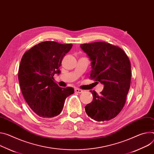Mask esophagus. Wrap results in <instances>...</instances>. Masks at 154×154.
Listing matches in <instances>:
<instances>
[{
	"label": "esophagus",
	"mask_w": 154,
	"mask_h": 154,
	"mask_svg": "<svg viewBox=\"0 0 154 154\" xmlns=\"http://www.w3.org/2000/svg\"><path fill=\"white\" fill-rule=\"evenodd\" d=\"M83 91L82 90L80 89H78V88H75V93H82Z\"/></svg>",
	"instance_id": "esophagus-1"
}]
</instances>
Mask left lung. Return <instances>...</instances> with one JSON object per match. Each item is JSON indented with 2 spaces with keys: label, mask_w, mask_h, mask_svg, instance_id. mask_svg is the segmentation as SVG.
Listing matches in <instances>:
<instances>
[{
  "label": "left lung",
  "mask_w": 154,
  "mask_h": 154,
  "mask_svg": "<svg viewBox=\"0 0 154 154\" xmlns=\"http://www.w3.org/2000/svg\"><path fill=\"white\" fill-rule=\"evenodd\" d=\"M90 58V78L104 85L100 94L90 91L93 101L85 107L88 117L97 122L116 117L123 109L131 83V64L128 57L119 47L106 42L80 45Z\"/></svg>",
  "instance_id": "left-lung-1"
}]
</instances>
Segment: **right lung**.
<instances>
[{
  "label": "right lung",
  "mask_w": 154,
  "mask_h": 154,
  "mask_svg": "<svg viewBox=\"0 0 154 154\" xmlns=\"http://www.w3.org/2000/svg\"><path fill=\"white\" fill-rule=\"evenodd\" d=\"M72 47L53 41L39 43L25 52L21 60L18 79L24 98L40 117L51 118L62 111L72 87L61 88L53 76L60 74L63 57Z\"/></svg>",
  "instance_id": "right-lung-1"
}]
</instances>
